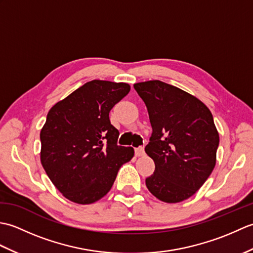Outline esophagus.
<instances>
[{"mask_svg": "<svg viewBox=\"0 0 253 253\" xmlns=\"http://www.w3.org/2000/svg\"><path fill=\"white\" fill-rule=\"evenodd\" d=\"M135 154L136 157H142L144 154V148L143 147H138L135 149Z\"/></svg>", "mask_w": 253, "mask_h": 253, "instance_id": "1", "label": "esophagus"}]
</instances>
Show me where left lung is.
<instances>
[{"label":"left lung","mask_w":253,"mask_h":253,"mask_svg":"<svg viewBox=\"0 0 253 253\" xmlns=\"http://www.w3.org/2000/svg\"><path fill=\"white\" fill-rule=\"evenodd\" d=\"M133 88L152 126L144 150L155 169L146 178L147 188L163 202L184 201L200 189L216 163L219 137L212 113L196 96L160 80Z\"/></svg>","instance_id":"left-lung-1"}]
</instances>
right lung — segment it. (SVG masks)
Returning <instances> with one entry per match:
<instances>
[{
  "mask_svg": "<svg viewBox=\"0 0 253 253\" xmlns=\"http://www.w3.org/2000/svg\"><path fill=\"white\" fill-rule=\"evenodd\" d=\"M130 85L92 80L57 102L47 113L40 132L41 164L63 196L79 204L103 198L121 166L135 154L117 144L120 132L110 111Z\"/></svg>",
  "mask_w": 253,
  "mask_h": 253,
  "instance_id": "right-lung-1",
  "label": "right lung"
}]
</instances>
